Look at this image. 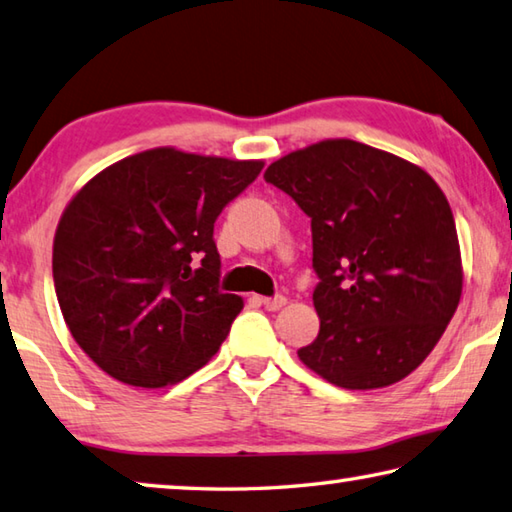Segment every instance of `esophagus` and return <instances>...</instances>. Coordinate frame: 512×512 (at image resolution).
<instances>
[{
  "label": "esophagus",
  "mask_w": 512,
  "mask_h": 512,
  "mask_svg": "<svg viewBox=\"0 0 512 512\" xmlns=\"http://www.w3.org/2000/svg\"><path fill=\"white\" fill-rule=\"evenodd\" d=\"M262 304H264V309H268V311H280L282 306L286 304V297H284V295H275V297H262Z\"/></svg>",
  "instance_id": "obj_1"
}]
</instances>
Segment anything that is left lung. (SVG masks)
I'll list each match as a JSON object with an SVG mask.
<instances>
[{"label":"left lung","instance_id":"left-lung-1","mask_svg":"<svg viewBox=\"0 0 512 512\" xmlns=\"http://www.w3.org/2000/svg\"><path fill=\"white\" fill-rule=\"evenodd\" d=\"M311 219L320 333L297 356L345 389L394 385L430 356L459 306L457 226L425 170L336 138L268 165Z\"/></svg>","mask_w":512,"mask_h":512}]
</instances>
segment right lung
Here are the masks:
<instances>
[{
  "label": "right lung",
  "instance_id": "right-lung-1",
  "mask_svg": "<svg viewBox=\"0 0 512 512\" xmlns=\"http://www.w3.org/2000/svg\"><path fill=\"white\" fill-rule=\"evenodd\" d=\"M262 167L156 147L71 199L53 241L55 295L73 340L111 378L174 385L219 351L244 302L219 291L212 232Z\"/></svg>",
  "mask_w": 512,
  "mask_h": 512
}]
</instances>
